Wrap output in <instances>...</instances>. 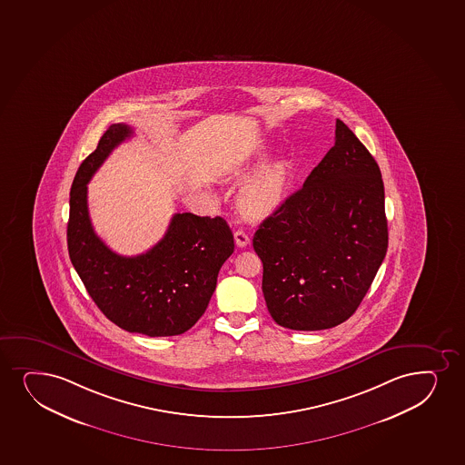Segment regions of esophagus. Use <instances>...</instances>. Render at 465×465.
Masks as SVG:
<instances>
[{"label": "esophagus", "mask_w": 465, "mask_h": 465, "mask_svg": "<svg viewBox=\"0 0 465 465\" xmlns=\"http://www.w3.org/2000/svg\"><path fill=\"white\" fill-rule=\"evenodd\" d=\"M235 242L238 247H246L251 242V238H249L244 230L238 229L235 232Z\"/></svg>", "instance_id": "1"}]
</instances>
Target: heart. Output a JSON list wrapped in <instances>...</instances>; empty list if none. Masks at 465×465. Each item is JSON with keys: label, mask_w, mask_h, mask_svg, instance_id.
Instances as JSON below:
<instances>
[{"label": "heart", "mask_w": 465, "mask_h": 465, "mask_svg": "<svg viewBox=\"0 0 465 465\" xmlns=\"http://www.w3.org/2000/svg\"><path fill=\"white\" fill-rule=\"evenodd\" d=\"M268 160V153H262L253 163L249 164L242 174L260 168ZM292 179V163L291 160L282 159L264 166L255 177H252L242 186L238 205L241 212L249 218H262L275 212L282 205L290 190Z\"/></svg>", "instance_id": "b5f03b06"}]
</instances>
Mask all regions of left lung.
Listing matches in <instances>:
<instances>
[{
    "instance_id": "8db88e82",
    "label": "left lung",
    "mask_w": 465,
    "mask_h": 465,
    "mask_svg": "<svg viewBox=\"0 0 465 465\" xmlns=\"http://www.w3.org/2000/svg\"><path fill=\"white\" fill-rule=\"evenodd\" d=\"M273 321L314 331L358 310L388 251L384 185L366 146L336 120L334 146L253 235Z\"/></svg>"
}]
</instances>
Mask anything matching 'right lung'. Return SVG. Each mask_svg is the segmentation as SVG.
<instances>
[{
  "label": "right lung",
  "mask_w": 465,
  "mask_h": 465,
  "mask_svg": "<svg viewBox=\"0 0 465 465\" xmlns=\"http://www.w3.org/2000/svg\"><path fill=\"white\" fill-rule=\"evenodd\" d=\"M134 135L112 124L84 160L70 192L68 253L88 294L104 316L151 338L175 336L201 319L216 290L219 269L235 242L224 219L175 213L163 238L137 257H123L94 233L88 216L87 183L110 153Z\"/></svg>",
  "instance_id": "add662e5"
}]
</instances>
